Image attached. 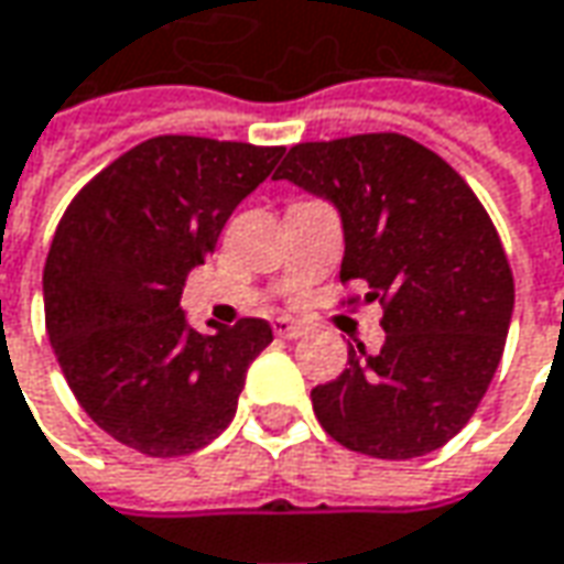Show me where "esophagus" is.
<instances>
[{
    "label": "esophagus",
    "instance_id": "1",
    "mask_svg": "<svg viewBox=\"0 0 564 564\" xmlns=\"http://www.w3.org/2000/svg\"><path fill=\"white\" fill-rule=\"evenodd\" d=\"M274 333H278L281 339H299V336H305V327H302V324H296V321L278 317V321H274Z\"/></svg>",
    "mask_w": 564,
    "mask_h": 564
}]
</instances>
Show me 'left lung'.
<instances>
[{
    "instance_id": "8db88e82",
    "label": "left lung",
    "mask_w": 564,
    "mask_h": 564,
    "mask_svg": "<svg viewBox=\"0 0 564 564\" xmlns=\"http://www.w3.org/2000/svg\"><path fill=\"white\" fill-rule=\"evenodd\" d=\"M274 178L336 206L343 281L379 299V355L348 348V367L314 386L317 423L377 459L423 457L469 423L491 386L516 286L494 221L435 151L398 132L305 141Z\"/></svg>"
}]
</instances>
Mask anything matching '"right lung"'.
<instances>
[{"label": "right lung", "instance_id": "add662e5", "mask_svg": "<svg viewBox=\"0 0 564 564\" xmlns=\"http://www.w3.org/2000/svg\"><path fill=\"white\" fill-rule=\"evenodd\" d=\"M281 153L151 138L98 172L57 225L42 271L45 330L83 411L138 454L182 457L218 438L274 339L262 317L194 330L178 302Z\"/></svg>", "mask_w": 564, "mask_h": 564}]
</instances>
